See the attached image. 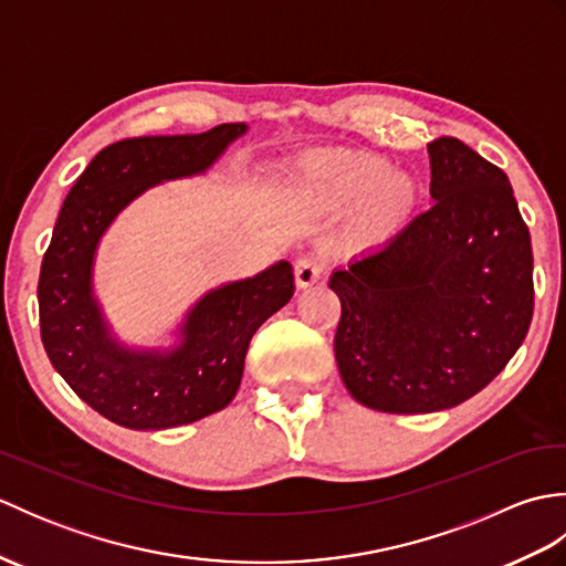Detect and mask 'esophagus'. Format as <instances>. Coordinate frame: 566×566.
I'll return each instance as SVG.
<instances>
[{"mask_svg":"<svg viewBox=\"0 0 566 566\" xmlns=\"http://www.w3.org/2000/svg\"><path fill=\"white\" fill-rule=\"evenodd\" d=\"M294 274H296V284L306 290V286L316 284L323 274V260L318 255H302L294 264Z\"/></svg>","mask_w":566,"mask_h":566,"instance_id":"1","label":"esophagus"}]
</instances>
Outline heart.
<instances>
[{"instance_id": "obj_1", "label": "heart", "mask_w": 566, "mask_h": 566, "mask_svg": "<svg viewBox=\"0 0 566 566\" xmlns=\"http://www.w3.org/2000/svg\"><path fill=\"white\" fill-rule=\"evenodd\" d=\"M308 199L338 207L375 191L367 207V226L384 233L399 226L416 201V185L408 175H389V163L367 153H323L308 160L298 175Z\"/></svg>"}]
</instances>
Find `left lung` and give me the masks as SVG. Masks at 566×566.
I'll use <instances>...</instances> for the list:
<instances>
[{"mask_svg":"<svg viewBox=\"0 0 566 566\" xmlns=\"http://www.w3.org/2000/svg\"><path fill=\"white\" fill-rule=\"evenodd\" d=\"M436 203L335 270V359L353 399L432 413L482 391L533 318L531 231L509 177L462 140L428 143Z\"/></svg>","mask_w":566,"mask_h":566,"instance_id":"8db88e82","label":"left lung"}]
</instances>
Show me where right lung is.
<instances>
[{
  "label": "right lung",
  "mask_w": 566,
  "mask_h": 566,
  "mask_svg": "<svg viewBox=\"0 0 566 566\" xmlns=\"http://www.w3.org/2000/svg\"><path fill=\"white\" fill-rule=\"evenodd\" d=\"M245 130L221 124L197 136L118 140L94 155L63 201L41 264V340L70 389L116 426L165 430L221 411L240 387L252 335L294 294L286 260L211 290L170 350L118 343L94 298V255L116 216L155 185L207 172Z\"/></svg>",
  "instance_id": "1"
}]
</instances>
